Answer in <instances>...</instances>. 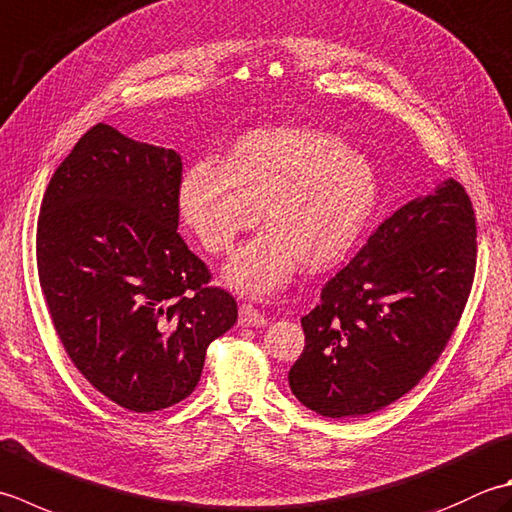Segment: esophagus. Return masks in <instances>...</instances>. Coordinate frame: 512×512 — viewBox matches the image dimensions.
Wrapping results in <instances>:
<instances>
[{"label": "esophagus", "mask_w": 512, "mask_h": 512, "mask_svg": "<svg viewBox=\"0 0 512 512\" xmlns=\"http://www.w3.org/2000/svg\"><path fill=\"white\" fill-rule=\"evenodd\" d=\"M266 324H268V319L259 313L255 306H250V304L239 306V326L257 328V326H266Z\"/></svg>", "instance_id": "obj_1"}]
</instances>
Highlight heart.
<instances>
[{
	"mask_svg": "<svg viewBox=\"0 0 512 512\" xmlns=\"http://www.w3.org/2000/svg\"><path fill=\"white\" fill-rule=\"evenodd\" d=\"M377 202V179L342 137L319 128H257L239 137L224 164L190 166L179 210L208 253L228 255L259 222L268 226L239 250L226 282L262 297L308 270L337 266L353 250Z\"/></svg>",
	"mask_w": 512,
	"mask_h": 512,
	"instance_id": "1",
	"label": "heart"
}]
</instances>
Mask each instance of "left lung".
Instances as JSON below:
<instances>
[{"instance_id": "1", "label": "left lung", "mask_w": 512, "mask_h": 512, "mask_svg": "<svg viewBox=\"0 0 512 512\" xmlns=\"http://www.w3.org/2000/svg\"><path fill=\"white\" fill-rule=\"evenodd\" d=\"M475 268L477 219L462 184L450 179L399 208L302 317L306 348L288 373L293 395L339 419L410 393L453 337Z\"/></svg>"}]
</instances>
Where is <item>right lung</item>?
<instances>
[{"label": "right lung", "instance_id": "obj_1", "mask_svg": "<svg viewBox=\"0 0 512 512\" xmlns=\"http://www.w3.org/2000/svg\"><path fill=\"white\" fill-rule=\"evenodd\" d=\"M182 157L108 124L79 137L37 217V273L70 362L133 413L179 404L237 322L179 226Z\"/></svg>", "mask_w": 512, "mask_h": 512}]
</instances>
